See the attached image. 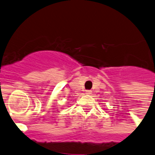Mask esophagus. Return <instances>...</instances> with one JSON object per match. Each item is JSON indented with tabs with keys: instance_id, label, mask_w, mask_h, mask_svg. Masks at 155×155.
<instances>
[{
	"instance_id": "obj_1",
	"label": "esophagus",
	"mask_w": 155,
	"mask_h": 155,
	"mask_svg": "<svg viewBox=\"0 0 155 155\" xmlns=\"http://www.w3.org/2000/svg\"><path fill=\"white\" fill-rule=\"evenodd\" d=\"M86 94H91L92 91H86Z\"/></svg>"
}]
</instances>
